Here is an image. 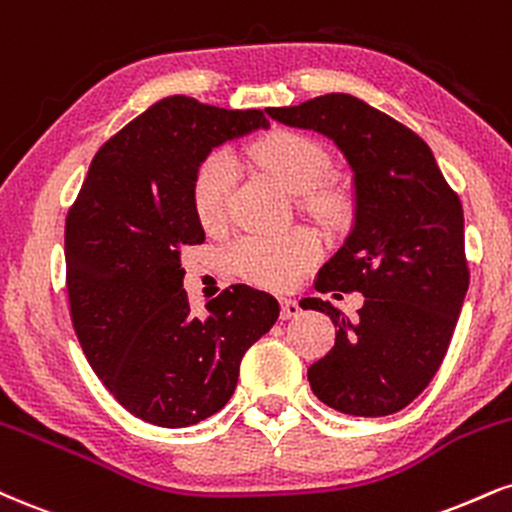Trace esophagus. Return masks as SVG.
<instances>
[{
    "label": "esophagus",
    "instance_id": "34e87169",
    "mask_svg": "<svg viewBox=\"0 0 512 512\" xmlns=\"http://www.w3.org/2000/svg\"><path fill=\"white\" fill-rule=\"evenodd\" d=\"M300 305L295 303V300H291V298H281V319H293V317H298L300 315Z\"/></svg>",
    "mask_w": 512,
    "mask_h": 512
}]
</instances>
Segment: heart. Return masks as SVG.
<instances>
[{
    "instance_id": "obj_1",
    "label": "heart",
    "mask_w": 512,
    "mask_h": 512,
    "mask_svg": "<svg viewBox=\"0 0 512 512\" xmlns=\"http://www.w3.org/2000/svg\"><path fill=\"white\" fill-rule=\"evenodd\" d=\"M252 157L267 174H272L288 193L305 195L315 190L329 174V155L324 147L300 133L279 131L257 140ZM236 181V162L229 152H214L197 166L193 178V207L205 226L224 219ZM326 207V202H319ZM319 243L310 231L295 229L279 236L248 233L226 248V267L240 279L264 288H286L317 260Z\"/></svg>"
}]
</instances>
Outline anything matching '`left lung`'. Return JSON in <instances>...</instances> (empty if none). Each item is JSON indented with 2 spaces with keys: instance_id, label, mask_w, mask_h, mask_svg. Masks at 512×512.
<instances>
[{
  "instance_id": "obj_1",
  "label": "left lung",
  "mask_w": 512,
  "mask_h": 512,
  "mask_svg": "<svg viewBox=\"0 0 512 512\" xmlns=\"http://www.w3.org/2000/svg\"><path fill=\"white\" fill-rule=\"evenodd\" d=\"M264 112L334 140L353 171V229L315 288L360 291L365 305L348 319L322 298L300 303L338 326L329 355L307 369L312 391L346 415H393L434 379L463 310V205L420 135L353 95Z\"/></svg>"
}]
</instances>
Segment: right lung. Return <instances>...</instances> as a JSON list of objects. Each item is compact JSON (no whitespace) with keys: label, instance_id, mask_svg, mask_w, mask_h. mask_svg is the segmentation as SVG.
I'll list each match as a JSON object with an SVG mask.
<instances>
[{"label":"right lung","instance_id":"right-lung-1","mask_svg":"<svg viewBox=\"0 0 512 512\" xmlns=\"http://www.w3.org/2000/svg\"><path fill=\"white\" fill-rule=\"evenodd\" d=\"M260 109L164 97L92 159L64 233L71 322L90 367L131 415L190 427L229 403L240 360L279 319L274 295L238 286L190 312L181 248L205 240L193 178L226 140L267 128Z\"/></svg>","mask_w":512,"mask_h":512}]
</instances>
